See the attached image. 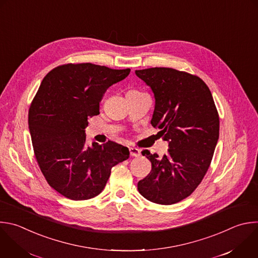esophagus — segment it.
Wrapping results in <instances>:
<instances>
[{
  "label": "esophagus",
  "mask_w": 258,
  "mask_h": 258,
  "mask_svg": "<svg viewBox=\"0 0 258 258\" xmlns=\"http://www.w3.org/2000/svg\"><path fill=\"white\" fill-rule=\"evenodd\" d=\"M128 151H130V155H131L132 157H139V156L141 155L140 150L137 149V148H130Z\"/></svg>",
  "instance_id": "1"
}]
</instances>
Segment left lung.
Listing matches in <instances>:
<instances>
[{"instance_id": "1", "label": "left lung", "mask_w": 258, "mask_h": 258, "mask_svg": "<svg viewBox=\"0 0 258 258\" xmlns=\"http://www.w3.org/2000/svg\"><path fill=\"white\" fill-rule=\"evenodd\" d=\"M136 75L154 93L151 124L169 143L163 157L142 151L152 170L138 189L150 202L173 205L189 197L207 173L219 140L218 110L198 76L171 68L137 70Z\"/></svg>"}]
</instances>
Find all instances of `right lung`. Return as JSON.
Instances as JSON below:
<instances>
[{"instance_id": "add662e5", "label": "right lung", "mask_w": 258, "mask_h": 258, "mask_svg": "<svg viewBox=\"0 0 258 258\" xmlns=\"http://www.w3.org/2000/svg\"><path fill=\"white\" fill-rule=\"evenodd\" d=\"M131 70L90 62L67 63L51 70L33 98L28 125L38 166L47 183L73 201L90 200L105 187L111 168L128 159L130 151L108 141L86 146L88 118L111 85Z\"/></svg>"}]
</instances>
